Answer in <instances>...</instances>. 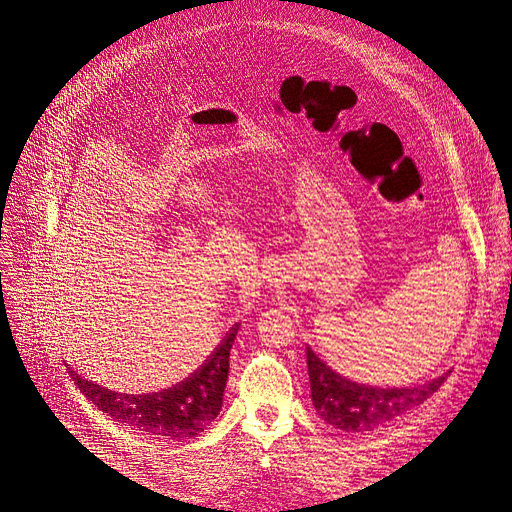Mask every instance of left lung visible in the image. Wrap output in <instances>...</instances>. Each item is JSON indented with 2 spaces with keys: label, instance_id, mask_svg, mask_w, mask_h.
<instances>
[{
  "label": "left lung",
  "instance_id": "left-lung-1",
  "mask_svg": "<svg viewBox=\"0 0 512 512\" xmlns=\"http://www.w3.org/2000/svg\"><path fill=\"white\" fill-rule=\"evenodd\" d=\"M307 374L316 412L342 431H374L421 406L444 384V376L404 389L365 386L339 376L307 346Z\"/></svg>",
  "mask_w": 512,
  "mask_h": 512
}]
</instances>
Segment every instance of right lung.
Returning <instances> with one entry per match:
<instances>
[{"label":"right lung","instance_id":"right-lung-1","mask_svg":"<svg viewBox=\"0 0 512 512\" xmlns=\"http://www.w3.org/2000/svg\"><path fill=\"white\" fill-rule=\"evenodd\" d=\"M239 324L232 327L224 342L203 363L198 371L183 382L151 395H128L108 391L72 371V380L79 391L115 421L149 436L164 440L194 438L222 410L224 389L228 380L230 348L237 337Z\"/></svg>","mask_w":512,"mask_h":512}]
</instances>
